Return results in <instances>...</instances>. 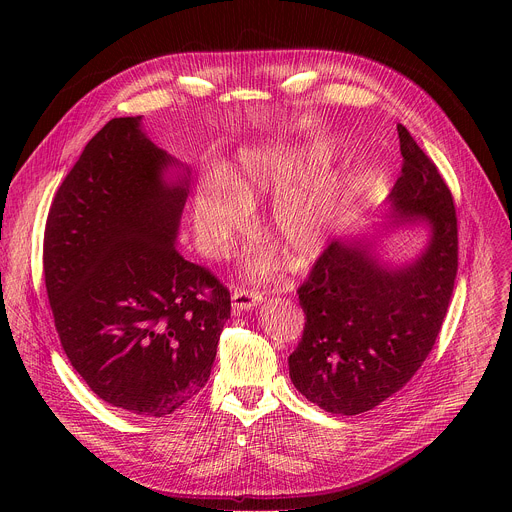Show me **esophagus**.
Wrapping results in <instances>:
<instances>
[{
	"label": "esophagus",
	"instance_id": "esophagus-1",
	"mask_svg": "<svg viewBox=\"0 0 512 512\" xmlns=\"http://www.w3.org/2000/svg\"><path fill=\"white\" fill-rule=\"evenodd\" d=\"M263 302V294L253 289H245V287H237L233 291V310L235 312H247L257 308Z\"/></svg>",
	"mask_w": 512,
	"mask_h": 512
}]
</instances>
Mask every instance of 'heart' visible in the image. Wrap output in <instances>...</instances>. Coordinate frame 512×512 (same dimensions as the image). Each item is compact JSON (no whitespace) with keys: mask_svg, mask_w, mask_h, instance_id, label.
<instances>
[{"mask_svg":"<svg viewBox=\"0 0 512 512\" xmlns=\"http://www.w3.org/2000/svg\"><path fill=\"white\" fill-rule=\"evenodd\" d=\"M332 166L326 145L247 148L237 158L233 180L208 174L194 196V231L200 249L223 255L251 223V202L275 198L267 227L298 263L314 259L328 243L348 194L344 178H324ZM279 261L257 251L247 263L253 277H267Z\"/></svg>","mask_w":512,"mask_h":512,"instance_id":"1","label":"heart"}]
</instances>
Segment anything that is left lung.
Returning a JSON list of instances; mask_svg holds the SVG:
<instances>
[{"label": "left lung", "mask_w": 512, "mask_h": 512, "mask_svg": "<svg viewBox=\"0 0 512 512\" xmlns=\"http://www.w3.org/2000/svg\"><path fill=\"white\" fill-rule=\"evenodd\" d=\"M403 168L389 194L393 225L423 223L425 249L403 265L375 239L332 241L300 285L306 328L289 354L294 387L328 413L358 415L405 387L431 352L454 291L458 218L435 164L399 123Z\"/></svg>", "instance_id": "1"}]
</instances>
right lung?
<instances>
[{"mask_svg": "<svg viewBox=\"0 0 512 512\" xmlns=\"http://www.w3.org/2000/svg\"><path fill=\"white\" fill-rule=\"evenodd\" d=\"M190 170L111 119L60 184L44 231V279L60 344L91 391L164 417L206 385L231 294L176 249Z\"/></svg>", "mask_w": 512, "mask_h": 512, "instance_id": "obj_1", "label": "right lung"}]
</instances>
